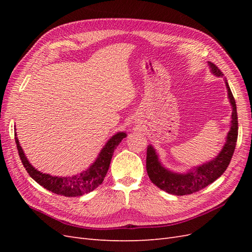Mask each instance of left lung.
I'll return each instance as SVG.
<instances>
[{"mask_svg":"<svg viewBox=\"0 0 252 252\" xmlns=\"http://www.w3.org/2000/svg\"><path fill=\"white\" fill-rule=\"evenodd\" d=\"M209 66L211 67L212 72L216 75H218V77H223L224 73L219 69L217 65L209 62ZM225 83L228 91V97H229L230 103L232 105V121L230 131L228 132L227 141L222 151L220 152V155L213 161L201 165L197 168L186 174H179L165 169L159 164L154 147L148 146L146 157L147 173L151 182L159 189L174 195L191 194L207 187L218 178H220L227 169L233 156L236 141H238L239 123L234 97L232 95L229 85H228L227 80H225Z\"/></svg>","mask_w":252,"mask_h":252,"instance_id":"left-lung-1","label":"left lung"}]
</instances>
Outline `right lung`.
<instances>
[{
  "mask_svg": "<svg viewBox=\"0 0 252 252\" xmlns=\"http://www.w3.org/2000/svg\"><path fill=\"white\" fill-rule=\"evenodd\" d=\"M125 136L126 133L124 132H119L114 134L107 142V144L105 145L101 154L98 155L96 161L86 171L82 172L79 175H73V177L60 178L52 177L50 174L42 173L34 169L32 164H29L24 152H23L22 147L20 146L17 133L14 132V140H16L20 158L30 177L36 183H39L41 186L49 190V191L68 197L86 194L88 192L94 191L96 187L102 184L104 178L106 177V173L108 171L114 149L119 146V144Z\"/></svg>",
  "mask_w": 252,
  "mask_h": 252,
  "instance_id": "1",
  "label": "right lung"
}]
</instances>
